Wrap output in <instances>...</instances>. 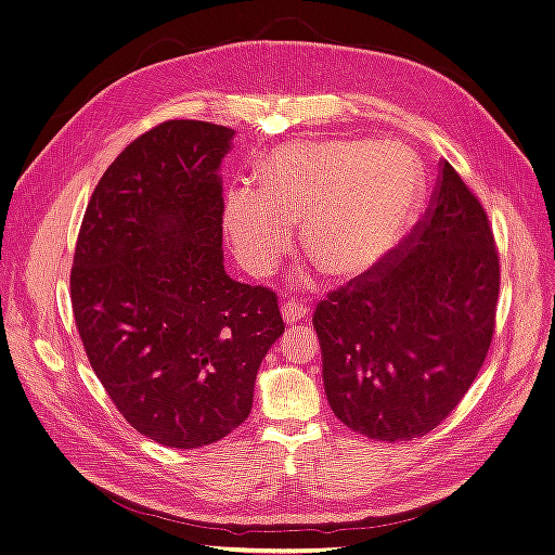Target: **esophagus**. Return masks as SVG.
Masks as SVG:
<instances>
[{
    "label": "esophagus",
    "instance_id": "obj_1",
    "mask_svg": "<svg viewBox=\"0 0 555 555\" xmlns=\"http://www.w3.org/2000/svg\"><path fill=\"white\" fill-rule=\"evenodd\" d=\"M306 314H308V306L304 304V300H287V304L282 306V319L287 324H296V322H300V319H306Z\"/></svg>",
    "mask_w": 555,
    "mask_h": 555
}]
</instances>
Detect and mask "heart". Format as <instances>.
<instances>
[{
	"mask_svg": "<svg viewBox=\"0 0 555 555\" xmlns=\"http://www.w3.org/2000/svg\"><path fill=\"white\" fill-rule=\"evenodd\" d=\"M259 190H229L224 229L238 261L263 275L292 243L319 273L354 278L405 236L422 196V164L396 141H296L257 169Z\"/></svg>",
	"mask_w": 555,
	"mask_h": 555,
	"instance_id": "obj_1",
	"label": "heart"
}]
</instances>
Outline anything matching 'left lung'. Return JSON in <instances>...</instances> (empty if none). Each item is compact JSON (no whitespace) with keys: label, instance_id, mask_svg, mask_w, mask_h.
<instances>
[{"label":"left lung","instance_id":"obj_1","mask_svg":"<svg viewBox=\"0 0 555 555\" xmlns=\"http://www.w3.org/2000/svg\"><path fill=\"white\" fill-rule=\"evenodd\" d=\"M498 294L489 215L444 159L428 210L408 236L317 304L333 414L382 442L438 428L489 354Z\"/></svg>","mask_w":555,"mask_h":555}]
</instances>
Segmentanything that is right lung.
I'll list each match as a JSON object with an SVG mask.
<instances>
[{"mask_svg": "<svg viewBox=\"0 0 555 555\" xmlns=\"http://www.w3.org/2000/svg\"><path fill=\"white\" fill-rule=\"evenodd\" d=\"M233 137L201 120L141 133L96 182L74 251L72 306L94 375L133 428L173 449L245 422L284 333L278 294L224 271L217 169Z\"/></svg>", "mask_w": 555, "mask_h": 555, "instance_id": "right-lung-1", "label": "right lung"}]
</instances>
